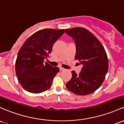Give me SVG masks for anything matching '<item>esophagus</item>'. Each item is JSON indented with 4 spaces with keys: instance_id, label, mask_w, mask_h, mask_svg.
Listing matches in <instances>:
<instances>
[{
    "instance_id": "34e87169",
    "label": "esophagus",
    "mask_w": 124,
    "mask_h": 124,
    "mask_svg": "<svg viewBox=\"0 0 124 124\" xmlns=\"http://www.w3.org/2000/svg\"><path fill=\"white\" fill-rule=\"evenodd\" d=\"M59 69H60V70H61V71H62V70H65V69L63 68H62V67H60Z\"/></svg>"
}]
</instances>
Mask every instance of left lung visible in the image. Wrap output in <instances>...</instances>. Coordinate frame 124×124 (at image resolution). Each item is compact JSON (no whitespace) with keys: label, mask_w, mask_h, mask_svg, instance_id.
<instances>
[{"label":"left lung","mask_w":124,"mask_h":124,"mask_svg":"<svg viewBox=\"0 0 124 124\" xmlns=\"http://www.w3.org/2000/svg\"><path fill=\"white\" fill-rule=\"evenodd\" d=\"M65 32L74 39L75 59L82 64L78 75L72 71V77L66 88L78 95L91 94L101 86L108 72L107 53L100 40L85 28L77 27L65 29Z\"/></svg>","instance_id":"left-lung-1"}]
</instances>
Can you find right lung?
I'll use <instances>...</instances> for the list:
<instances>
[{
  "mask_svg": "<svg viewBox=\"0 0 124 124\" xmlns=\"http://www.w3.org/2000/svg\"><path fill=\"white\" fill-rule=\"evenodd\" d=\"M64 32V29H41L28 38L20 47L15 71L19 82L26 91L38 93L51 87L59 68L45 63L44 59L49 56L55 42Z\"/></svg>",
  "mask_w": 124,
  "mask_h": 124,
  "instance_id": "right-lung-1",
  "label": "right lung"
}]
</instances>
